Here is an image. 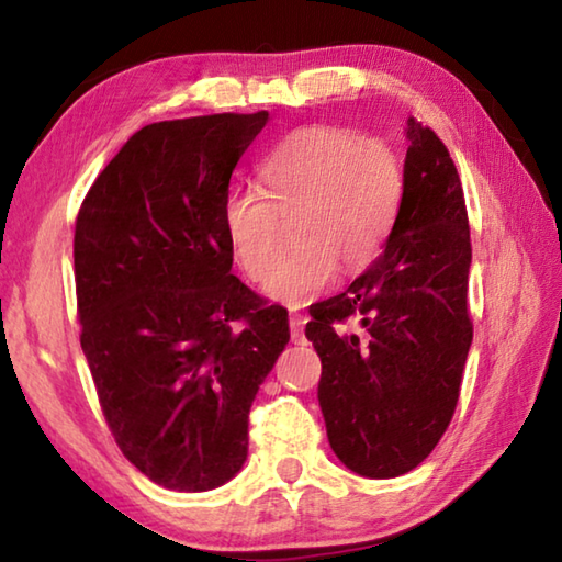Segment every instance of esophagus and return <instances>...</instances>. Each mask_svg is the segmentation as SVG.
<instances>
[{"label":"esophagus","instance_id":"esophagus-1","mask_svg":"<svg viewBox=\"0 0 562 562\" xmlns=\"http://www.w3.org/2000/svg\"><path fill=\"white\" fill-rule=\"evenodd\" d=\"M304 325H307V317L300 315V312H290V331H292V341H294V345H300V341L304 339V337H302Z\"/></svg>","mask_w":562,"mask_h":562}]
</instances>
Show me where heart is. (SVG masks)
I'll return each mask as SVG.
<instances>
[{
	"mask_svg": "<svg viewBox=\"0 0 562 562\" xmlns=\"http://www.w3.org/2000/svg\"><path fill=\"white\" fill-rule=\"evenodd\" d=\"M262 188L240 186L223 203L227 245L260 280L277 254L284 220L297 246L265 278L272 300L307 304L341 272H359L382 255L404 203L406 176L396 150L349 128L292 131L265 158Z\"/></svg>",
	"mask_w": 562,
	"mask_h": 562,
	"instance_id": "heart-1",
	"label": "heart"
}]
</instances>
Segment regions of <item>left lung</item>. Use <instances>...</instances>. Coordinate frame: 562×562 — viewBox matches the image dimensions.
Returning <instances> with one entry per match:
<instances>
[{"label":"left lung","mask_w":562,"mask_h":562,"mask_svg":"<svg viewBox=\"0 0 562 562\" xmlns=\"http://www.w3.org/2000/svg\"><path fill=\"white\" fill-rule=\"evenodd\" d=\"M406 138L404 203L384 252L337 297L312 304L304 329L322 359L331 451L367 479H396L434 451L473 339L459 170L429 126L408 119ZM351 316L361 333L346 329Z\"/></svg>","instance_id":"8db88e82"}]
</instances>
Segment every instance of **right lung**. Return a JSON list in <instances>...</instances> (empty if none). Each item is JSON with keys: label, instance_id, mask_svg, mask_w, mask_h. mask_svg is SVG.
Returning a JSON list of instances; mask_svg holds the SVG:
<instances>
[{"label": "right lung", "instance_id": "add662e5", "mask_svg": "<svg viewBox=\"0 0 562 562\" xmlns=\"http://www.w3.org/2000/svg\"><path fill=\"white\" fill-rule=\"evenodd\" d=\"M268 111L144 126L76 215L74 278L101 412L158 486L211 491L247 459V418L290 341L288 310L231 274L223 203Z\"/></svg>", "mask_w": 562, "mask_h": 562}]
</instances>
